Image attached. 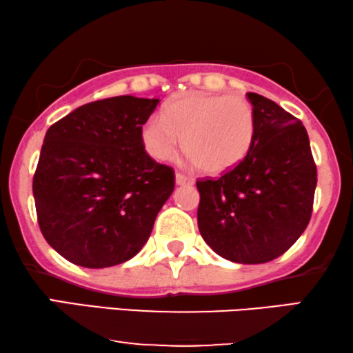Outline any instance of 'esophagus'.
Instances as JSON below:
<instances>
[{"mask_svg":"<svg viewBox=\"0 0 353 353\" xmlns=\"http://www.w3.org/2000/svg\"><path fill=\"white\" fill-rule=\"evenodd\" d=\"M175 181H176V185H180V186L192 185V183H194V180H192L191 176L185 175V173H176V175H175Z\"/></svg>","mask_w":353,"mask_h":353,"instance_id":"esophagus-1","label":"esophagus"}]
</instances>
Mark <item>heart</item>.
<instances>
[{"label": "heart", "instance_id": "heart-1", "mask_svg": "<svg viewBox=\"0 0 353 353\" xmlns=\"http://www.w3.org/2000/svg\"><path fill=\"white\" fill-rule=\"evenodd\" d=\"M257 115L244 98L188 91L151 115L143 125L146 151L161 162L173 161L183 148L188 161L205 173L233 170L248 157L255 143Z\"/></svg>", "mask_w": 353, "mask_h": 353}]
</instances>
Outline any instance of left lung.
Returning a JSON list of instances; mask_svg holds the SVG:
<instances>
[{
  "mask_svg": "<svg viewBox=\"0 0 353 353\" xmlns=\"http://www.w3.org/2000/svg\"><path fill=\"white\" fill-rule=\"evenodd\" d=\"M257 115L248 157L220 178L197 180L201 236L220 257L265 263L296 243L313 210L316 165L307 130L274 101L248 93Z\"/></svg>",
  "mask_w": 353,
  "mask_h": 353,
  "instance_id": "obj_1",
  "label": "left lung"
}]
</instances>
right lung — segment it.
Instances as JSON below:
<instances>
[{"instance_id": "right-lung-1", "label": "right lung", "mask_w": 353, "mask_h": 353, "mask_svg": "<svg viewBox=\"0 0 353 353\" xmlns=\"http://www.w3.org/2000/svg\"><path fill=\"white\" fill-rule=\"evenodd\" d=\"M159 99L115 96L52 123L33 175L38 225L69 262L105 268L134 257L175 188L172 167L144 149Z\"/></svg>"}]
</instances>
